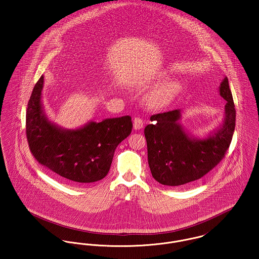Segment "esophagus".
<instances>
[{
    "label": "esophagus",
    "mask_w": 259,
    "mask_h": 259,
    "mask_svg": "<svg viewBox=\"0 0 259 259\" xmlns=\"http://www.w3.org/2000/svg\"><path fill=\"white\" fill-rule=\"evenodd\" d=\"M144 121H143V119L142 118H140V117H136L135 119H134V128L136 130V131H140V130H142L143 127H144Z\"/></svg>",
    "instance_id": "esophagus-1"
}]
</instances>
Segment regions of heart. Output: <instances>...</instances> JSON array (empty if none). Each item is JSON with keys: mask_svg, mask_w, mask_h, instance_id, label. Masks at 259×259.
<instances>
[{"mask_svg": "<svg viewBox=\"0 0 259 259\" xmlns=\"http://www.w3.org/2000/svg\"><path fill=\"white\" fill-rule=\"evenodd\" d=\"M166 78L167 74H159L153 79L144 80L139 83L141 89H148L156 82L162 81L153 88L147 96V104L150 109H163L177 97L180 90V83L174 79L166 80Z\"/></svg>", "mask_w": 259, "mask_h": 259, "instance_id": "b5f03b06", "label": "heart"}]
</instances>
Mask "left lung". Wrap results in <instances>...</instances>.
I'll list each match as a JSON object with an SVG mask.
<instances>
[{"label": "left lung", "mask_w": 259, "mask_h": 259, "mask_svg": "<svg viewBox=\"0 0 259 259\" xmlns=\"http://www.w3.org/2000/svg\"><path fill=\"white\" fill-rule=\"evenodd\" d=\"M226 101L222 122L206 137L190 135L181 123L182 110L150 116L145 128L148 165L152 178L159 184L179 186L199 180L222 159L229 148L235 127V109L228 79L219 88Z\"/></svg>", "instance_id": "1"}]
</instances>
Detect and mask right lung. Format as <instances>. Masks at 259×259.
<instances>
[{"label": "right lung", "instance_id": "1", "mask_svg": "<svg viewBox=\"0 0 259 259\" xmlns=\"http://www.w3.org/2000/svg\"><path fill=\"white\" fill-rule=\"evenodd\" d=\"M44 75L37 80L26 114L29 147L37 161L61 181L71 184H91L103 180L111 168L116 147L133 128L130 115L90 120L75 130L53 122L41 101Z\"/></svg>", "mask_w": 259, "mask_h": 259}]
</instances>
